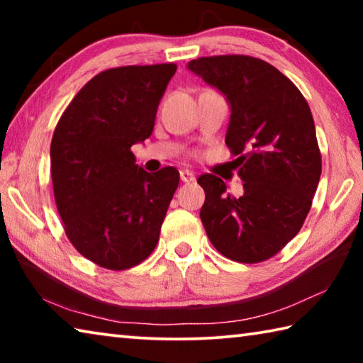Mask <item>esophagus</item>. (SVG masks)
<instances>
[{
	"mask_svg": "<svg viewBox=\"0 0 363 363\" xmlns=\"http://www.w3.org/2000/svg\"><path fill=\"white\" fill-rule=\"evenodd\" d=\"M179 177H181V181L186 182V184L195 182V174L192 173V171H189V169H182L181 173H179Z\"/></svg>",
	"mask_w": 363,
	"mask_h": 363,
	"instance_id": "esophagus-1",
	"label": "esophagus"
}]
</instances>
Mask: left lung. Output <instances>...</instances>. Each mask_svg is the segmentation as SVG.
Masks as SVG:
<instances>
[{"mask_svg": "<svg viewBox=\"0 0 363 363\" xmlns=\"http://www.w3.org/2000/svg\"><path fill=\"white\" fill-rule=\"evenodd\" d=\"M187 69L224 94L230 107L225 144L237 158L243 195L203 174L200 210L206 235L237 262L266 261L303 227L320 181L315 125L303 94L284 73L250 56L190 60Z\"/></svg>", "mask_w": 363, "mask_h": 363, "instance_id": "1", "label": "left lung"}]
</instances>
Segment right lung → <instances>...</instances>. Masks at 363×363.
Returning <instances> with one entry per match:
<instances>
[{
	"mask_svg": "<svg viewBox=\"0 0 363 363\" xmlns=\"http://www.w3.org/2000/svg\"><path fill=\"white\" fill-rule=\"evenodd\" d=\"M176 69L158 64L101 72L78 91L54 131L57 211L73 247L101 267L138 266L158 243L179 171L147 173L131 147L150 138Z\"/></svg>",
	"mask_w": 363,
	"mask_h": 363,
	"instance_id": "add662e5",
	"label": "right lung"
}]
</instances>
